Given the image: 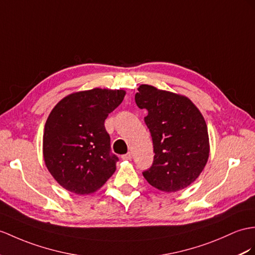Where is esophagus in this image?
Wrapping results in <instances>:
<instances>
[{"label": "esophagus", "instance_id": "34e87169", "mask_svg": "<svg viewBox=\"0 0 255 255\" xmlns=\"http://www.w3.org/2000/svg\"><path fill=\"white\" fill-rule=\"evenodd\" d=\"M122 160H131L132 159V153L131 152H128L126 154H122L121 156Z\"/></svg>", "mask_w": 255, "mask_h": 255}]
</instances>
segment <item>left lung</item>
Instances as JSON below:
<instances>
[{
  "label": "left lung",
  "instance_id": "obj_1",
  "mask_svg": "<svg viewBox=\"0 0 255 255\" xmlns=\"http://www.w3.org/2000/svg\"><path fill=\"white\" fill-rule=\"evenodd\" d=\"M153 144V162L142 172L154 188L175 192L187 187L207 164L210 152L207 123L190 99L142 84L135 94Z\"/></svg>",
  "mask_w": 255,
  "mask_h": 255
}]
</instances>
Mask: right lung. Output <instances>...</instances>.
Wrapping results in <instances>:
<instances>
[{
	"label": "right lung",
	"instance_id": "obj_1",
	"mask_svg": "<svg viewBox=\"0 0 255 255\" xmlns=\"http://www.w3.org/2000/svg\"><path fill=\"white\" fill-rule=\"evenodd\" d=\"M122 90L93 89L61 99L49 114L43 135L47 170L67 190L96 191L116 171L105 120L122 103Z\"/></svg>",
	"mask_w": 255,
	"mask_h": 255
}]
</instances>
